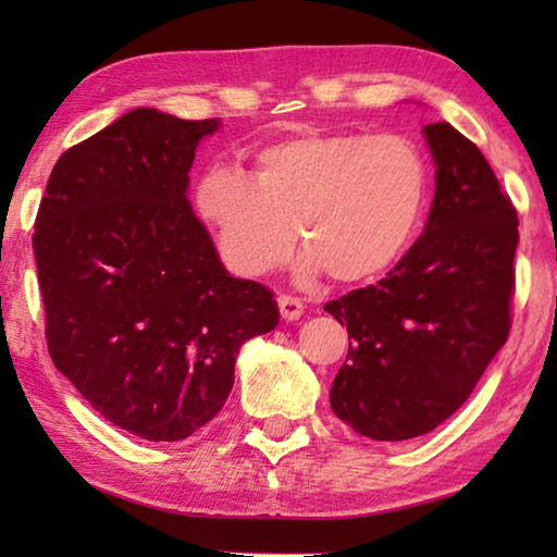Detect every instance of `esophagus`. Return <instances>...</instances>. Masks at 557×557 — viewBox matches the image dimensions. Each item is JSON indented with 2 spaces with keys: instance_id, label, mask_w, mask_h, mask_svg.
Listing matches in <instances>:
<instances>
[{
  "instance_id": "esophagus-1",
  "label": "esophagus",
  "mask_w": 557,
  "mask_h": 557,
  "mask_svg": "<svg viewBox=\"0 0 557 557\" xmlns=\"http://www.w3.org/2000/svg\"><path fill=\"white\" fill-rule=\"evenodd\" d=\"M277 305H280V314H282V319H285V322H297V319L305 314V305H301L297 297L280 295Z\"/></svg>"
}]
</instances>
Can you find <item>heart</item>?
Returning <instances> with one entry per match:
<instances>
[{
  "mask_svg": "<svg viewBox=\"0 0 557 557\" xmlns=\"http://www.w3.org/2000/svg\"><path fill=\"white\" fill-rule=\"evenodd\" d=\"M428 162L403 135L301 129L258 147L250 176L209 166L194 209L238 275L277 268L295 240L307 245L297 275L326 270L344 285L373 280L408 250L428 201Z\"/></svg>",
  "mask_w": 557,
  "mask_h": 557,
  "instance_id": "heart-1",
  "label": "heart"
}]
</instances>
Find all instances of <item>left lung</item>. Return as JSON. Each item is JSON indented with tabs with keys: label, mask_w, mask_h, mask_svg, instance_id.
<instances>
[{
	"label": "left lung",
	"mask_w": 557,
	"mask_h": 557,
	"mask_svg": "<svg viewBox=\"0 0 557 557\" xmlns=\"http://www.w3.org/2000/svg\"><path fill=\"white\" fill-rule=\"evenodd\" d=\"M422 135L435 162L425 233L379 285L324 307L348 332L329 403L381 442L428 435L455 414L511 329L516 209L449 122Z\"/></svg>",
	"instance_id": "8db88e82"
}]
</instances>
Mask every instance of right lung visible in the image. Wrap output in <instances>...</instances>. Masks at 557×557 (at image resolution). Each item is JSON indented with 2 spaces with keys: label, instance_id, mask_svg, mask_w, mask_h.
<instances>
[{
  "label": "right lung",
  "instance_id": "1",
  "mask_svg": "<svg viewBox=\"0 0 557 557\" xmlns=\"http://www.w3.org/2000/svg\"><path fill=\"white\" fill-rule=\"evenodd\" d=\"M219 127L129 110L55 162L36 215L55 369L149 442L203 428L228 398L240 346L280 322L272 292L223 268L186 199L196 147Z\"/></svg>",
  "mask_w": 557,
  "mask_h": 557
}]
</instances>
